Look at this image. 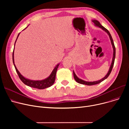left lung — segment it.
<instances>
[{"label": "left lung", "instance_id": "left-lung-1", "mask_svg": "<svg viewBox=\"0 0 129 129\" xmlns=\"http://www.w3.org/2000/svg\"><path fill=\"white\" fill-rule=\"evenodd\" d=\"M94 23V24H95L96 26L99 27V28H101L103 30H104L105 31H106L108 35H109V38H110V39L111 40V44H112V47H113V58H112V63H111V65L110 66V69H109V72H108V73H107V75H106L105 77H104V78H103V79H101L98 81H96V82H86V81H84L82 79H79V78H78L77 77V76L76 75V74H75V73L73 71V75H74V79H75V80L76 81V82L79 84H84V85H89V86H90V85H96V84H99L100 83H101V82H103V81H104L105 79H106L108 76H109L110 74L111 73V71L112 70V68H113V65H114V59H115V57H116V48H115V46H114V43H113V39L112 38V37L110 35V32H109V31H108L107 29H106L105 27H104L103 25H101V24L100 23V22L99 21H98L97 20H93L92 21Z\"/></svg>", "mask_w": 129, "mask_h": 129}]
</instances>
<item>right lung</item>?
I'll return each mask as SVG.
<instances>
[{"instance_id":"obj_1","label":"right lung","mask_w":129,"mask_h":129,"mask_svg":"<svg viewBox=\"0 0 129 129\" xmlns=\"http://www.w3.org/2000/svg\"><path fill=\"white\" fill-rule=\"evenodd\" d=\"M19 35V34L17 37V38H18ZM13 54H14V50H13V53H12L13 63V64H14L15 69H16V72L19 76V77L24 84H25L26 85L28 86H30V87H33V88H38L39 89H43L46 88L51 86L54 84V83L55 82L56 73V71H57L58 67L59 66V64H57L55 66V67L54 69V70H53L52 73L51 74V75H50V76L49 77H47V78H46L44 80H36V81L31 80H29V79L25 78L23 76H22L21 75V74H20L19 73V72L18 71L17 67L15 66V63H14V57H13Z\"/></svg>"}]
</instances>
